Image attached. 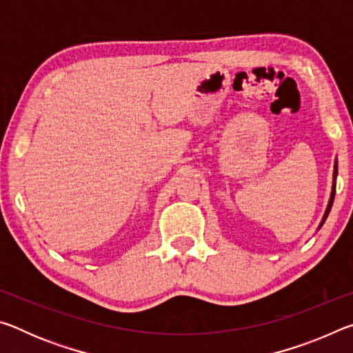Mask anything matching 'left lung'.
<instances>
[{"label":"left lung","instance_id":"obj_1","mask_svg":"<svg viewBox=\"0 0 353 353\" xmlns=\"http://www.w3.org/2000/svg\"><path fill=\"white\" fill-rule=\"evenodd\" d=\"M336 176H338V160H334V170H333V187H332V194H330V199H328V205H327V208H325V213H324V216H322V221H321V224H319V229L322 227V224L325 223V219H327V216H328V213H330V208H332V205H333V199H334V190H336Z\"/></svg>","mask_w":353,"mask_h":353}]
</instances>
